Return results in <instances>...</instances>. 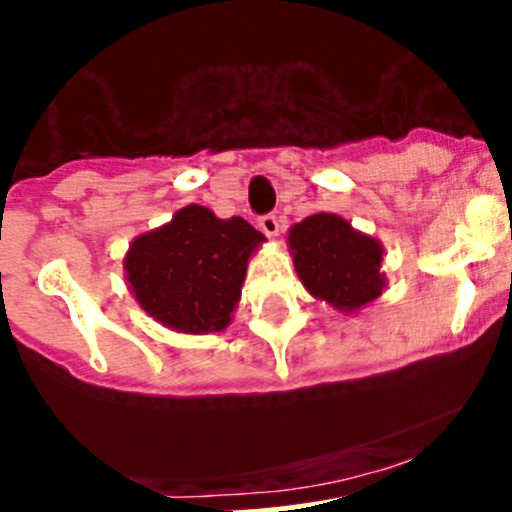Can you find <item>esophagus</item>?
I'll list each match as a JSON object with an SVG mask.
<instances>
[{
	"label": "esophagus",
	"mask_w": 512,
	"mask_h": 512,
	"mask_svg": "<svg viewBox=\"0 0 512 512\" xmlns=\"http://www.w3.org/2000/svg\"><path fill=\"white\" fill-rule=\"evenodd\" d=\"M257 225H260V230L265 232L267 237H277L280 235V220H277V215H262L260 220H257Z\"/></svg>",
	"instance_id": "1"
}]
</instances>
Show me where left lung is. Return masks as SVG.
<instances>
[{"instance_id": "left-lung-1", "label": "left lung", "mask_w": 512, "mask_h": 512, "mask_svg": "<svg viewBox=\"0 0 512 512\" xmlns=\"http://www.w3.org/2000/svg\"><path fill=\"white\" fill-rule=\"evenodd\" d=\"M295 270L310 295L352 312L380 297L382 247L372 237L352 230L350 222L330 212H317L290 230Z\"/></svg>"}]
</instances>
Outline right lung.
<instances>
[{
	"mask_svg": "<svg viewBox=\"0 0 512 512\" xmlns=\"http://www.w3.org/2000/svg\"><path fill=\"white\" fill-rule=\"evenodd\" d=\"M265 240L242 217L220 220L190 205L170 225L137 237L124 257L127 282L147 315L177 332L225 330L242 295L247 260Z\"/></svg>",
	"mask_w": 512,
	"mask_h": 512,
	"instance_id": "right-lung-1",
	"label": "right lung"
}]
</instances>
